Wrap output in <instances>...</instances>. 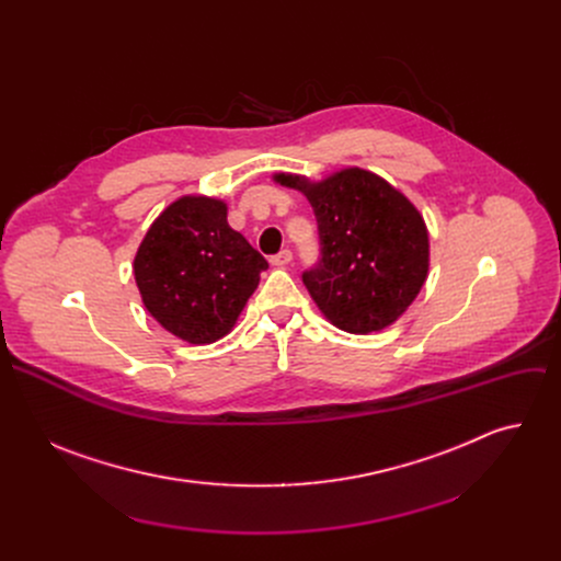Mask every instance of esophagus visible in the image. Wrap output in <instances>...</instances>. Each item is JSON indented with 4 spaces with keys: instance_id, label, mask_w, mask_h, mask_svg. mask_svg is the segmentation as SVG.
Segmentation results:
<instances>
[{
    "instance_id": "obj_1",
    "label": "esophagus",
    "mask_w": 561,
    "mask_h": 561,
    "mask_svg": "<svg viewBox=\"0 0 561 561\" xmlns=\"http://www.w3.org/2000/svg\"><path fill=\"white\" fill-rule=\"evenodd\" d=\"M290 260H293V253H290L288 249H284V251H279L277 255L271 257V264H273V266H286V264H290Z\"/></svg>"
}]
</instances>
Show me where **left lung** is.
<instances>
[{"mask_svg": "<svg viewBox=\"0 0 561 561\" xmlns=\"http://www.w3.org/2000/svg\"><path fill=\"white\" fill-rule=\"evenodd\" d=\"M273 180L310 202L322 262L304 284L324 317L353 335L394 324L420 295L431 266L428 228L417 206L383 178L348 167L310 182L275 173Z\"/></svg>", "mask_w": 561, "mask_h": 561, "instance_id": "1", "label": "left lung"}]
</instances>
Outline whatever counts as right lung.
<instances>
[{
	"label": "right lung",
	"instance_id": "right-lung-1",
	"mask_svg": "<svg viewBox=\"0 0 561 561\" xmlns=\"http://www.w3.org/2000/svg\"><path fill=\"white\" fill-rule=\"evenodd\" d=\"M226 215L224 199L178 197L150 224L135 253L133 273L146 310L188 344L228 335L268 268Z\"/></svg>",
	"mask_w": 561,
	"mask_h": 561
}]
</instances>
